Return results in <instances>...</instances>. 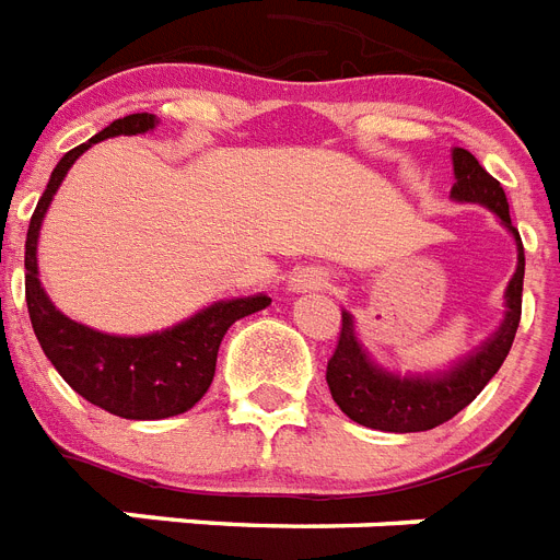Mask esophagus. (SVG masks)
<instances>
[{"label":"esophagus","mask_w":560,"mask_h":560,"mask_svg":"<svg viewBox=\"0 0 560 560\" xmlns=\"http://www.w3.org/2000/svg\"><path fill=\"white\" fill-rule=\"evenodd\" d=\"M329 285V275H326L324 268H298L289 277V289L292 292H306V289H324Z\"/></svg>","instance_id":"obj_1"}]
</instances>
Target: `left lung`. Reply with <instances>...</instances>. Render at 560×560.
I'll return each instance as SVG.
<instances>
[{"label": "left lung", "mask_w": 560, "mask_h": 560, "mask_svg": "<svg viewBox=\"0 0 560 560\" xmlns=\"http://www.w3.org/2000/svg\"><path fill=\"white\" fill-rule=\"evenodd\" d=\"M451 159H454V178H457L451 187V199L489 208L517 243V271H514L506 289V317L489 341L477 347L471 355L459 358L457 364L448 366V370L424 375H399L384 370L366 355V350L355 338L352 315L341 312V335H338V347L326 364V384H329L335 405L341 407L352 422L373 428V431H431L436 424L454 419L494 378V373L512 350L514 332L521 324L526 259H523L521 234L509 217L506 194H503L498 178L489 176L468 150L454 147Z\"/></svg>", "instance_id": "1"}]
</instances>
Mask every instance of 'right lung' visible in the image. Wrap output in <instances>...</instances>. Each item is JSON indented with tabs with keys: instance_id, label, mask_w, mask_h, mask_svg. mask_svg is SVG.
I'll return each instance as SVG.
<instances>
[{
	"instance_id": "right-lung-1",
	"label": "right lung",
	"mask_w": 560,
	"mask_h": 560,
	"mask_svg": "<svg viewBox=\"0 0 560 560\" xmlns=\"http://www.w3.org/2000/svg\"><path fill=\"white\" fill-rule=\"evenodd\" d=\"M155 124L159 118L150 112L127 115L62 155L48 178L46 194L39 196L25 236V303L39 347L71 390L120 419H167L190 410L213 382L219 343L231 324L271 303L268 294L231 298L210 303L208 308L161 332L109 335L71 320L48 301L39 283L37 240L57 187L71 164L92 144L112 136H141L155 129Z\"/></svg>"
}]
</instances>
